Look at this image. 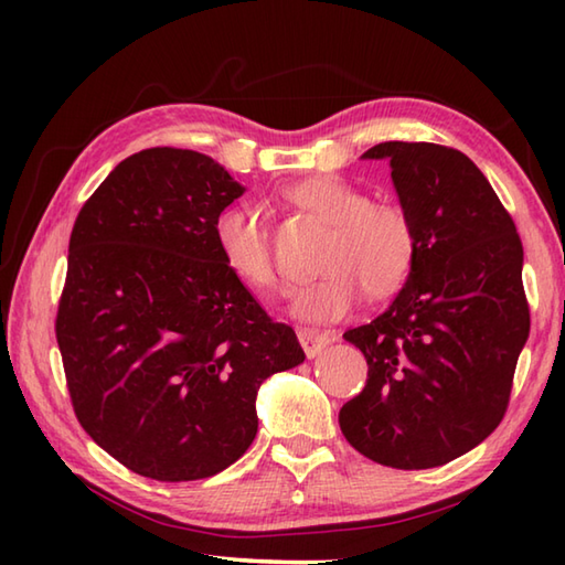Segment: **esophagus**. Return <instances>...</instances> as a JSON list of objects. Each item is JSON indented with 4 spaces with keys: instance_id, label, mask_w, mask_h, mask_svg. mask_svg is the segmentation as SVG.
Masks as SVG:
<instances>
[{
    "instance_id": "esophagus-1",
    "label": "esophagus",
    "mask_w": 565,
    "mask_h": 565,
    "mask_svg": "<svg viewBox=\"0 0 565 565\" xmlns=\"http://www.w3.org/2000/svg\"><path fill=\"white\" fill-rule=\"evenodd\" d=\"M334 338L330 332H320L316 328H301L298 330V342H301L303 352L308 359H313L322 352V347H328Z\"/></svg>"
}]
</instances>
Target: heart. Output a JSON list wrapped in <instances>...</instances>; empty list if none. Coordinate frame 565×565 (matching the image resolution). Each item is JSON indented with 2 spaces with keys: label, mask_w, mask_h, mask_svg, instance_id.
Masks as SVG:
<instances>
[{
  "label": "heart",
  "mask_w": 565,
  "mask_h": 565,
  "mask_svg": "<svg viewBox=\"0 0 565 565\" xmlns=\"http://www.w3.org/2000/svg\"><path fill=\"white\" fill-rule=\"evenodd\" d=\"M298 209L330 223L320 252L318 279L294 294L296 318L330 322L371 298L401 291L415 269L419 239L413 215L398 203L369 201L362 189L340 177H310L286 191ZM218 255L239 281L257 291L281 289V271L262 215L252 206H227L213 221Z\"/></svg>",
  "instance_id": "1"
}]
</instances>
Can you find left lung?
Instances as JSON below:
<instances>
[{"mask_svg":"<svg viewBox=\"0 0 565 565\" xmlns=\"http://www.w3.org/2000/svg\"><path fill=\"white\" fill-rule=\"evenodd\" d=\"M419 252L386 313L344 332L362 350L364 391L340 411L366 459L417 471L478 447L505 417L530 338L522 239L483 172L437 142H379Z\"/></svg>","mask_w":565,"mask_h":565,"instance_id":"obj_1","label":"left lung"}]
</instances>
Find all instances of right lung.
<instances>
[{
  "label": "right lung",
  "mask_w": 565,
  "mask_h": 565,
  "mask_svg": "<svg viewBox=\"0 0 565 565\" xmlns=\"http://www.w3.org/2000/svg\"><path fill=\"white\" fill-rule=\"evenodd\" d=\"M194 150L130 154L70 235L55 338L84 431L134 473L199 481L257 435V391L306 359L225 267L213 221L243 196Z\"/></svg>",
  "instance_id": "1"
}]
</instances>
